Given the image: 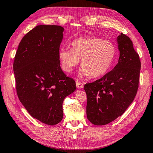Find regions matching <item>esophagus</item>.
Listing matches in <instances>:
<instances>
[{
	"label": "esophagus",
	"instance_id": "obj_1",
	"mask_svg": "<svg viewBox=\"0 0 153 153\" xmlns=\"http://www.w3.org/2000/svg\"><path fill=\"white\" fill-rule=\"evenodd\" d=\"M76 87L77 88H82L83 87V83L79 81H76Z\"/></svg>",
	"mask_w": 153,
	"mask_h": 153
}]
</instances>
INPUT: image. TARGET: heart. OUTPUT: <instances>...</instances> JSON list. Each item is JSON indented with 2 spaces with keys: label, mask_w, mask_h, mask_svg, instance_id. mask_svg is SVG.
I'll return each instance as SVG.
<instances>
[{
  "label": "heart",
  "mask_w": 153,
  "mask_h": 153,
  "mask_svg": "<svg viewBox=\"0 0 153 153\" xmlns=\"http://www.w3.org/2000/svg\"><path fill=\"white\" fill-rule=\"evenodd\" d=\"M117 53L115 44L109 40L93 36H83L72 41L70 49L61 48L59 59L62 69L71 72L79 63L80 77L93 78L104 76L108 72Z\"/></svg>",
  "instance_id": "1"
}]
</instances>
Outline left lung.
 Segmentation results:
<instances>
[{
  "instance_id": "obj_1",
  "label": "left lung",
  "mask_w": 153,
  "mask_h": 153,
  "mask_svg": "<svg viewBox=\"0 0 153 153\" xmlns=\"http://www.w3.org/2000/svg\"><path fill=\"white\" fill-rule=\"evenodd\" d=\"M120 52L118 63L101 79L85 85L87 117L94 125H105L121 116L136 97L141 62L129 37L117 38Z\"/></svg>"
}]
</instances>
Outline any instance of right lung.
<instances>
[{
    "instance_id": "1",
    "label": "right lung",
    "mask_w": 153,
    "mask_h": 153,
    "mask_svg": "<svg viewBox=\"0 0 153 153\" xmlns=\"http://www.w3.org/2000/svg\"><path fill=\"white\" fill-rule=\"evenodd\" d=\"M64 30L58 25L34 27L21 40L13 65L21 104L33 118L48 125L61 121L63 101L76 88L60 66Z\"/></svg>"
}]
</instances>
